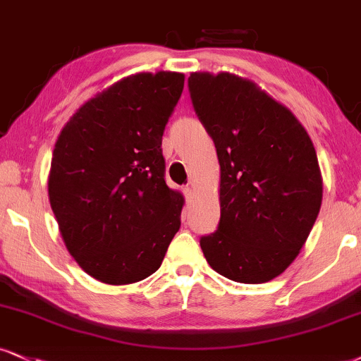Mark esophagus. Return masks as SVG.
I'll list each match as a JSON object with an SVG mask.
<instances>
[{
    "instance_id": "obj_1",
    "label": "esophagus",
    "mask_w": 361,
    "mask_h": 361,
    "mask_svg": "<svg viewBox=\"0 0 361 361\" xmlns=\"http://www.w3.org/2000/svg\"><path fill=\"white\" fill-rule=\"evenodd\" d=\"M184 195H185V199H192V195H194V188L192 185H185L184 189Z\"/></svg>"
}]
</instances>
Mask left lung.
<instances>
[{"instance_id": "1", "label": "left lung", "mask_w": 361, "mask_h": 361, "mask_svg": "<svg viewBox=\"0 0 361 361\" xmlns=\"http://www.w3.org/2000/svg\"><path fill=\"white\" fill-rule=\"evenodd\" d=\"M189 92L221 166V221L201 238L204 256L224 278L268 283L296 259L318 217L317 150L291 110L251 80L194 72Z\"/></svg>"}]
</instances>
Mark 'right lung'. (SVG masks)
Returning a JSON list of instances; mask_svg holds the SVG:
<instances>
[{
  "label": "right lung",
  "mask_w": 361,
  "mask_h": 361,
  "mask_svg": "<svg viewBox=\"0 0 361 361\" xmlns=\"http://www.w3.org/2000/svg\"><path fill=\"white\" fill-rule=\"evenodd\" d=\"M184 75L135 73L70 117L53 149L48 197L78 266L105 284L145 279L180 228L184 197L167 188L162 135Z\"/></svg>",
  "instance_id": "1"
}]
</instances>
